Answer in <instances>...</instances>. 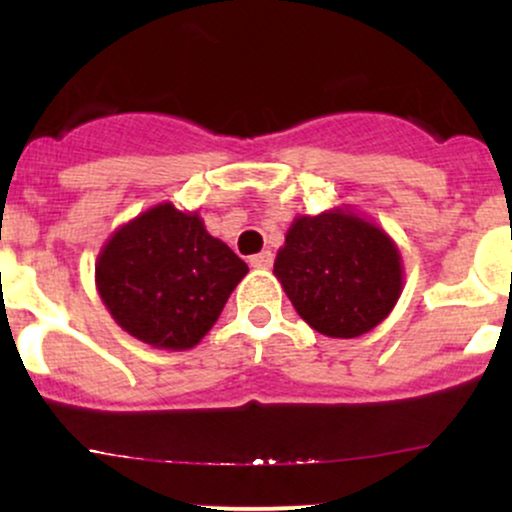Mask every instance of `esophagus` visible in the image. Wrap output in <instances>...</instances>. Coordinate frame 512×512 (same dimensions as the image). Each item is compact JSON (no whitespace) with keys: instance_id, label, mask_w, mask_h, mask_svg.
I'll return each instance as SVG.
<instances>
[{"instance_id":"obj_1","label":"esophagus","mask_w":512,"mask_h":512,"mask_svg":"<svg viewBox=\"0 0 512 512\" xmlns=\"http://www.w3.org/2000/svg\"><path fill=\"white\" fill-rule=\"evenodd\" d=\"M272 262H274V255L269 250H262V252H257V255L250 257V264L255 269H269L272 267Z\"/></svg>"}]
</instances>
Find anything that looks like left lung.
<instances>
[{"label":"left lung","mask_w":512,"mask_h":512,"mask_svg":"<svg viewBox=\"0 0 512 512\" xmlns=\"http://www.w3.org/2000/svg\"><path fill=\"white\" fill-rule=\"evenodd\" d=\"M286 296L313 330L351 339L390 315L402 291V262L373 223L344 211L301 216L274 262Z\"/></svg>","instance_id":"obj_1"}]
</instances>
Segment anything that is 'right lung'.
<instances>
[{"instance_id":"add662e5","label":"right lung","mask_w":512,"mask_h":512,"mask_svg":"<svg viewBox=\"0 0 512 512\" xmlns=\"http://www.w3.org/2000/svg\"><path fill=\"white\" fill-rule=\"evenodd\" d=\"M248 264L197 214L149 209L108 240L96 284L117 325L156 349H190L219 320Z\"/></svg>"}]
</instances>
